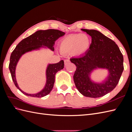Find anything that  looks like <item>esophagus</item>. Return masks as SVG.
<instances>
[{"label": "esophagus", "mask_w": 132, "mask_h": 132, "mask_svg": "<svg viewBox=\"0 0 132 132\" xmlns=\"http://www.w3.org/2000/svg\"><path fill=\"white\" fill-rule=\"evenodd\" d=\"M69 63H70V60L69 59H67L64 60V64H65V65H67L68 64H69Z\"/></svg>", "instance_id": "34e87169"}]
</instances>
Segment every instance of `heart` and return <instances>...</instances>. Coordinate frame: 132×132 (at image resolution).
Instances as JSON below:
<instances>
[{
    "label": "heart",
    "mask_w": 132,
    "mask_h": 132,
    "mask_svg": "<svg viewBox=\"0 0 132 132\" xmlns=\"http://www.w3.org/2000/svg\"><path fill=\"white\" fill-rule=\"evenodd\" d=\"M90 39L88 36L84 34H72L62 39L60 50L63 53L73 51L76 55L84 53L90 46Z\"/></svg>",
    "instance_id": "1"
}]
</instances>
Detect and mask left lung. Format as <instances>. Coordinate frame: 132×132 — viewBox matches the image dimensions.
<instances>
[{
	"instance_id": "left-lung-1",
	"label": "left lung",
	"mask_w": 132,
	"mask_h": 132,
	"mask_svg": "<svg viewBox=\"0 0 132 132\" xmlns=\"http://www.w3.org/2000/svg\"><path fill=\"white\" fill-rule=\"evenodd\" d=\"M81 30L91 36L92 42L84 55L70 59L77 66L74 81L78 91L84 96L100 97L112 91L118 84L124 69L123 54L116 43L100 32ZM97 67L106 68L109 71V77L103 83H94L89 79L91 71Z\"/></svg>"
}]
</instances>
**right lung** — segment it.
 Here are the masks:
<instances>
[{
  "instance_id": "1",
  "label": "right lung",
  "mask_w": 132,
  "mask_h": 132,
  "mask_svg": "<svg viewBox=\"0 0 132 132\" xmlns=\"http://www.w3.org/2000/svg\"><path fill=\"white\" fill-rule=\"evenodd\" d=\"M64 34L65 33L62 31L54 29L39 30L22 39L15 47L10 55L9 68L15 85L22 94L35 97H42L49 94L53 87L55 74L58 71L63 69L64 64L63 60H62L57 63L49 64L46 70L47 81L45 88L37 94H29L25 93L19 88L16 80L15 69L20 58L27 52L38 49L42 46L47 47L54 51L53 46L55 41Z\"/></svg>"
}]
</instances>
